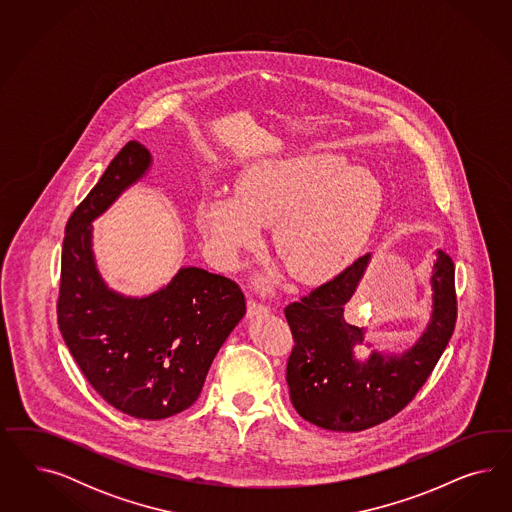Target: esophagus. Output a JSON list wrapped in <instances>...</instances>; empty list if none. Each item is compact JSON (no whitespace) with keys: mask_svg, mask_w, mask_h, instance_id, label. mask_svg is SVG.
<instances>
[{"mask_svg":"<svg viewBox=\"0 0 512 512\" xmlns=\"http://www.w3.org/2000/svg\"><path fill=\"white\" fill-rule=\"evenodd\" d=\"M270 308L266 306V304H261V302H257V300H249L248 302V315L249 317H255V315H263V313H268Z\"/></svg>","mask_w":512,"mask_h":512,"instance_id":"obj_1","label":"esophagus"}]
</instances>
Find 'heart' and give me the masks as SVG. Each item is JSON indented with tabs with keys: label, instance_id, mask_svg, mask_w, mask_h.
<instances>
[{
	"label": "heart",
	"instance_id": "obj_1",
	"mask_svg": "<svg viewBox=\"0 0 512 512\" xmlns=\"http://www.w3.org/2000/svg\"><path fill=\"white\" fill-rule=\"evenodd\" d=\"M238 195H217L202 210L208 249L225 268L257 246L272 225V248L291 276L321 281L351 263L383 208V186L366 167L334 154L259 161L238 180Z\"/></svg>",
	"mask_w": 512,
	"mask_h": 512
}]
</instances>
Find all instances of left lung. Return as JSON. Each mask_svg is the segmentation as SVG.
I'll return each instance as SVG.
<instances>
[{
  "instance_id": "8db88e82",
  "label": "left lung",
  "mask_w": 512,
  "mask_h": 512,
  "mask_svg": "<svg viewBox=\"0 0 512 512\" xmlns=\"http://www.w3.org/2000/svg\"><path fill=\"white\" fill-rule=\"evenodd\" d=\"M368 261L370 255L358 257L336 278L285 308L295 340L287 360L291 402L302 419L332 432H362L398 415L434 372L456 325L454 263L437 251L434 311L419 341L400 357L373 351L357 360L353 349L364 332L345 321L343 308Z\"/></svg>"
}]
</instances>
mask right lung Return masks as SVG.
Returning a JSON list of instances; mask_svg holds the SVG:
<instances>
[{
	"mask_svg": "<svg viewBox=\"0 0 512 512\" xmlns=\"http://www.w3.org/2000/svg\"><path fill=\"white\" fill-rule=\"evenodd\" d=\"M150 152L129 140L65 225L58 326L92 385L129 417L161 420L201 396L219 347L246 313L238 283L182 268L159 293L125 298L97 274L92 221L150 167Z\"/></svg>",
	"mask_w": 512,
	"mask_h": 512,
	"instance_id": "1",
	"label": "right lung"
}]
</instances>
